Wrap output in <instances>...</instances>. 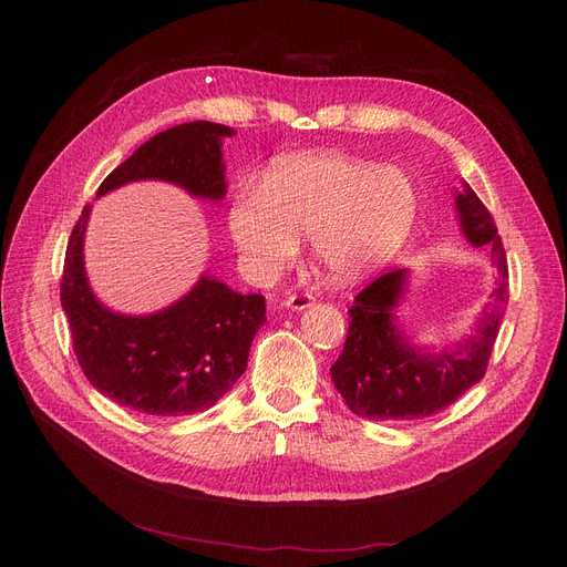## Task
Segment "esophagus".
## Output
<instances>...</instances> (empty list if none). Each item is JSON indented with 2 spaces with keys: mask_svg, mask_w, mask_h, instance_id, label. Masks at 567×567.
Wrapping results in <instances>:
<instances>
[{
  "mask_svg": "<svg viewBox=\"0 0 567 567\" xmlns=\"http://www.w3.org/2000/svg\"><path fill=\"white\" fill-rule=\"evenodd\" d=\"M282 306L291 310H306L312 306V293H289Z\"/></svg>",
  "mask_w": 567,
  "mask_h": 567,
  "instance_id": "esophagus-1",
  "label": "esophagus"
}]
</instances>
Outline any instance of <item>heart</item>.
I'll list each match as a JSON object with an SVG mask.
<instances>
[{
  "mask_svg": "<svg viewBox=\"0 0 567 567\" xmlns=\"http://www.w3.org/2000/svg\"><path fill=\"white\" fill-rule=\"evenodd\" d=\"M419 218V190L398 167L333 152L287 156L261 186L244 178L227 206V229L246 271L280 276L308 236L310 257L336 285H351L389 261Z\"/></svg>",
  "mask_w": 567,
  "mask_h": 567,
  "instance_id": "obj_1",
  "label": "heart"
}]
</instances>
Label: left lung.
Returning <instances> with one entry per match:
<instances>
[{
    "mask_svg": "<svg viewBox=\"0 0 567 567\" xmlns=\"http://www.w3.org/2000/svg\"><path fill=\"white\" fill-rule=\"evenodd\" d=\"M455 202L464 236L473 246L489 248L498 271L489 308L478 321V336L439 355L409 344L393 312L404 293L406 268L381 274L353 299L344 349L331 368L336 389L355 415L372 421L427 419L457 402L487 372L501 312L511 299L508 259L492 214L468 184Z\"/></svg>",
    "mask_w": 567,
    "mask_h": 567,
    "instance_id": "1",
    "label": "left lung"
}]
</instances>
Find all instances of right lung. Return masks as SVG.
Wrapping results in <instances>:
<instances>
[{"instance_id": "right-lung-1", "label": "right lung", "mask_w": 567, "mask_h": 567, "mask_svg": "<svg viewBox=\"0 0 567 567\" xmlns=\"http://www.w3.org/2000/svg\"><path fill=\"white\" fill-rule=\"evenodd\" d=\"M234 131L214 122L174 126L144 142L107 174L96 197L140 178H161L195 197L223 199L220 140ZM82 208L64 259L62 308L78 363L99 393L146 415H190L214 406L246 372L255 333L266 321L261 293H238L202 280L174 306L146 317L107 310L89 289Z\"/></svg>"}]
</instances>
